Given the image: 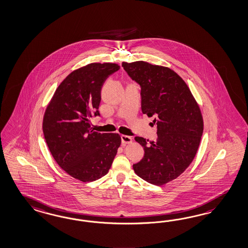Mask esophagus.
I'll return each instance as SVG.
<instances>
[{
    "instance_id": "obj_1",
    "label": "esophagus",
    "mask_w": 248,
    "mask_h": 248,
    "mask_svg": "<svg viewBox=\"0 0 248 248\" xmlns=\"http://www.w3.org/2000/svg\"><path fill=\"white\" fill-rule=\"evenodd\" d=\"M121 141L123 144H129L132 142V138L129 136H126V135H122L121 136Z\"/></svg>"
}]
</instances>
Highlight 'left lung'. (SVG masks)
<instances>
[{
    "instance_id": "1",
    "label": "left lung",
    "mask_w": 248,
    "mask_h": 248,
    "mask_svg": "<svg viewBox=\"0 0 248 248\" xmlns=\"http://www.w3.org/2000/svg\"><path fill=\"white\" fill-rule=\"evenodd\" d=\"M127 75L140 84L141 109L154 116L156 141L136 137L145 151L133 165L145 181L162 186L180 176L197 154L203 134V118L189 88L170 68L146 62H122Z\"/></svg>"
}]
</instances>
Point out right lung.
<instances>
[{
  "mask_svg": "<svg viewBox=\"0 0 248 248\" xmlns=\"http://www.w3.org/2000/svg\"><path fill=\"white\" fill-rule=\"evenodd\" d=\"M116 63H91L72 71L57 88L43 117V134L57 164L76 179L92 182L110 169L121 138L91 127L99 116L100 92Z\"/></svg>",
  "mask_w": 248,
  "mask_h": 248,
  "instance_id": "obj_1",
  "label": "right lung"
}]
</instances>
